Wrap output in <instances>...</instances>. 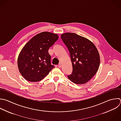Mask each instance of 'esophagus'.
I'll return each instance as SVG.
<instances>
[{"label": "esophagus", "mask_w": 121, "mask_h": 121, "mask_svg": "<svg viewBox=\"0 0 121 121\" xmlns=\"http://www.w3.org/2000/svg\"><path fill=\"white\" fill-rule=\"evenodd\" d=\"M61 64L60 63H59V65H58V68H61Z\"/></svg>", "instance_id": "1"}]
</instances>
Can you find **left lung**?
I'll list each match as a JSON object with an SVG mask.
<instances>
[{"instance_id": "left-lung-1", "label": "left lung", "mask_w": 121, "mask_h": 121, "mask_svg": "<svg viewBox=\"0 0 121 121\" xmlns=\"http://www.w3.org/2000/svg\"><path fill=\"white\" fill-rule=\"evenodd\" d=\"M61 38L69 49L73 67L68 78L77 84L87 83L96 74L100 65L96 46L88 39L75 33H64Z\"/></svg>"}]
</instances>
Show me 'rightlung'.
<instances>
[{"mask_svg":"<svg viewBox=\"0 0 121 121\" xmlns=\"http://www.w3.org/2000/svg\"><path fill=\"white\" fill-rule=\"evenodd\" d=\"M58 38L57 34L43 32L34 36L26 44L17 59L19 71L25 79L38 82L54 68L51 64L48 50Z\"/></svg>","mask_w":121,"mask_h":121,"instance_id":"1","label":"right lung"}]
</instances>
